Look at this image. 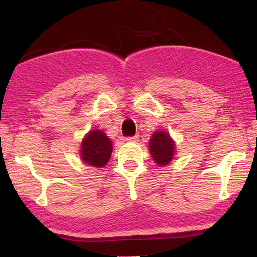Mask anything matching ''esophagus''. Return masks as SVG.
Listing matches in <instances>:
<instances>
[{
	"mask_svg": "<svg viewBox=\"0 0 257 257\" xmlns=\"http://www.w3.org/2000/svg\"><path fill=\"white\" fill-rule=\"evenodd\" d=\"M138 136L137 135H135V136H132V137H127V138H125V140H127V141H130V143H136V141H137L138 140Z\"/></svg>",
	"mask_w": 257,
	"mask_h": 257,
	"instance_id": "1",
	"label": "esophagus"
}]
</instances>
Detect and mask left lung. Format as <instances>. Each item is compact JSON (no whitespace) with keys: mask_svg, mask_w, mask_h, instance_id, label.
I'll use <instances>...</instances> for the list:
<instances>
[{"mask_svg":"<svg viewBox=\"0 0 257 257\" xmlns=\"http://www.w3.org/2000/svg\"><path fill=\"white\" fill-rule=\"evenodd\" d=\"M149 150L158 165L166 166L173 158L174 144L168 133L157 132L149 140Z\"/></svg>","mask_w":257,"mask_h":257,"instance_id":"left-lung-1","label":"left lung"}]
</instances>
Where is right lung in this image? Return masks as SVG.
<instances>
[{"instance_id": "right-lung-1", "label": "right lung", "mask_w": 257, "mask_h": 257, "mask_svg": "<svg viewBox=\"0 0 257 257\" xmlns=\"http://www.w3.org/2000/svg\"><path fill=\"white\" fill-rule=\"evenodd\" d=\"M111 140L101 130H92L81 143V159L92 167L101 168L110 159Z\"/></svg>"}]
</instances>
